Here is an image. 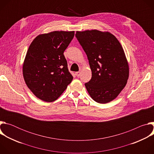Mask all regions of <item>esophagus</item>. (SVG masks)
<instances>
[{
  "mask_svg": "<svg viewBox=\"0 0 154 154\" xmlns=\"http://www.w3.org/2000/svg\"><path fill=\"white\" fill-rule=\"evenodd\" d=\"M75 75H76V76H77V77H79V76H80V71H79V72H75Z\"/></svg>",
  "mask_w": 154,
  "mask_h": 154,
  "instance_id": "34e87169",
  "label": "esophagus"
}]
</instances>
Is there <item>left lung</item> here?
I'll return each mask as SVG.
<instances>
[{
	"instance_id": "1",
	"label": "left lung",
	"mask_w": 154,
	"mask_h": 154,
	"mask_svg": "<svg viewBox=\"0 0 154 154\" xmlns=\"http://www.w3.org/2000/svg\"><path fill=\"white\" fill-rule=\"evenodd\" d=\"M75 36L92 72L91 79L85 84L88 92L97 103L112 101L124 88L129 76L128 63L121 45L108 32L77 31Z\"/></svg>"
}]
</instances>
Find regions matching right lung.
Returning <instances> with one entry per match:
<instances>
[{
	"mask_svg": "<svg viewBox=\"0 0 154 154\" xmlns=\"http://www.w3.org/2000/svg\"><path fill=\"white\" fill-rule=\"evenodd\" d=\"M74 36V31H54L37 36L32 42L23 63L25 82L38 99L57 100L73 79L64 51Z\"/></svg>",
	"mask_w": 154,
	"mask_h": 154,
	"instance_id": "1",
	"label": "right lung"
}]
</instances>
